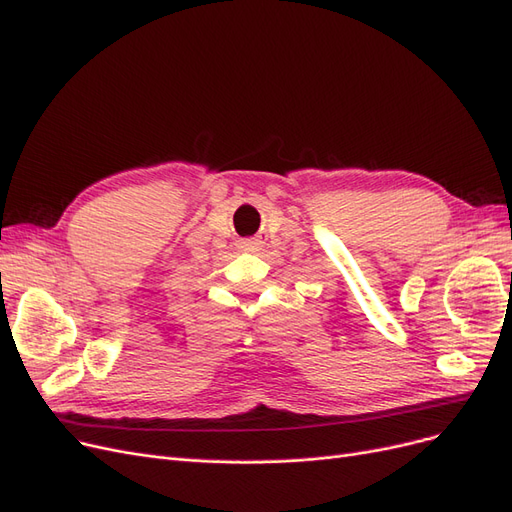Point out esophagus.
Masks as SVG:
<instances>
[{"label": "esophagus", "instance_id": "esophagus-1", "mask_svg": "<svg viewBox=\"0 0 512 512\" xmlns=\"http://www.w3.org/2000/svg\"><path fill=\"white\" fill-rule=\"evenodd\" d=\"M256 241H243V250H256Z\"/></svg>", "mask_w": 512, "mask_h": 512}]
</instances>
